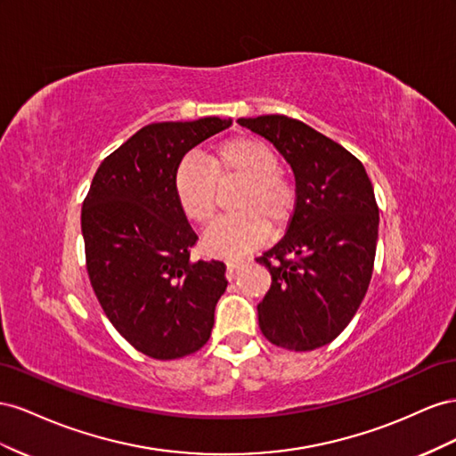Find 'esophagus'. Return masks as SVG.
<instances>
[{
    "label": "esophagus",
    "instance_id": "esophagus-1",
    "mask_svg": "<svg viewBox=\"0 0 456 456\" xmlns=\"http://www.w3.org/2000/svg\"><path fill=\"white\" fill-rule=\"evenodd\" d=\"M244 265V259H231L227 262V277H235V273Z\"/></svg>",
    "mask_w": 456,
    "mask_h": 456
}]
</instances>
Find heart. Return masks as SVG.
<instances>
[{
    "instance_id": "1",
    "label": "heart",
    "mask_w": 456,
    "mask_h": 456,
    "mask_svg": "<svg viewBox=\"0 0 456 456\" xmlns=\"http://www.w3.org/2000/svg\"><path fill=\"white\" fill-rule=\"evenodd\" d=\"M207 170L194 159H183L174 172V192L194 224H206L216 212V180L244 179L235 208L239 214L221 217L208 227L202 246L208 256L235 259L254 250L267 237V225L281 229L296 208V187L279 170L277 154L254 137L229 139L210 154Z\"/></svg>"
}]
</instances>
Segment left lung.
Segmentation results:
<instances>
[{
    "label": "left lung",
    "instance_id": "left-lung-1",
    "mask_svg": "<svg viewBox=\"0 0 456 456\" xmlns=\"http://www.w3.org/2000/svg\"><path fill=\"white\" fill-rule=\"evenodd\" d=\"M237 122L273 142L296 179L286 235L257 257L271 273L257 304L259 329L279 347L327 346L357 314L372 277L380 217L365 166L289 116Z\"/></svg>",
    "mask_w": 456,
    "mask_h": 456
}]
</instances>
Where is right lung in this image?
<instances>
[{"instance_id":"1","label":"right lung","mask_w":456,"mask_h":456,"mask_svg":"<svg viewBox=\"0 0 456 456\" xmlns=\"http://www.w3.org/2000/svg\"><path fill=\"white\" fill-rule=\"evenodd\" d=\"M231 118L159 122L141 127L101 162L82 206L87 275L126 340L152 359L199 351L212 334L227 289L221 262H191L197 232L181 212L174 172Z\"/></svg>"}]
</instances>
